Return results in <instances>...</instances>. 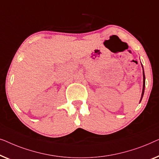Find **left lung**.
<instances>
[{"mask_svg": "<svg viewBox=\"0 0 159 159\" xmlns=\"http://www.w3.org/2000/svg\"><path fill=\"white\" fill-rule=\"evenodd\" d=\"M144 89H145V75H144V71H143V92H142V97H141V99H142L143 96V93H144Z\"/></svg>", "mask_w": 159, "mask_h": 159, "instance_id": "8db88e82", "label": "left lung"}]
</instances>
